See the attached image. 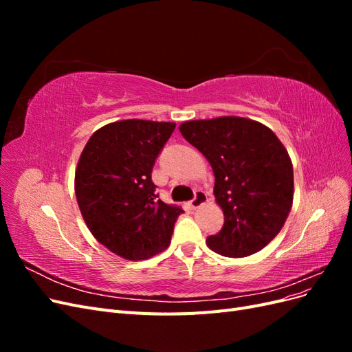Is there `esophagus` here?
<instances>
[{
    "label": "esophagus",
    "mask_w": 352,
    "mask_h": 352,
    "mask_svg": "<svg viewBox=\"0 0 352 352\" xmlns=\"http://www.w3.org/2000/svg\"><path fill=\"white\" fill-rule=\"evenodd\" d=\"M208 201V197H207V194L204 192V190H195V195H194V198L189 201V206H190V208H198L199 206H202V204H206V202Z\"/></svg>",
    "instance_id": "esophagus-1"
}]
</instances>
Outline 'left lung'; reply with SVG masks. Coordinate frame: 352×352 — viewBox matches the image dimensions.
I'll return each instance as SVG.
<instances>
[{
  "mask_svg": "<svg viewBox=\"0 0 352 352\" xmlns=\"http://www.w3.org/2000/svg\"><path fill=\"white\" fill-rule=\"evenodd\" d=\"M180 133L208 160L214 197L225 214L207 245L226 257L258 252L280 232L294 199V168L267 126L243 117L180 124Z\"/></svg>",
  "mask_w": 352,
  "mask_h": 352,
  "instance_id": "1",
  "label": "left lung"
}]
</instances>
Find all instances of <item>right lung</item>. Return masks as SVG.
<instances>
[{
	"instance_id": "add662e5",
	"label": "right lung",
	"mask_w": 352,
	"mask_h": 352,
	"mask_svg": "<svg viewBox=\"0 0 352 352\" xmlns=\"http://www.w3.org/2000/svg\"><path fill=\"white\" fill-rule=\"evenodd\" d=\"M176 124L122 120L95 132L80 154L74 190L88 229L127 260L166 250L182 208L158 198L151 179L155 160Z\"/></svg>"
}]
</instances>
